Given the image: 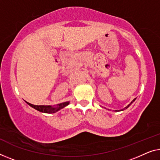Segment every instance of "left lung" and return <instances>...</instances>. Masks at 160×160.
<instances>
[{"instance_id": "8db88e82", "label": "left lung", "mask_w": 160, "mask_h": 160, "mask_svg": "<svg viewBox=\"0 0 160 160\" xmlns=\"http://www.w3.org/2000/svg\"><path fill=\"white\" fill-rule=\"evenodd\" d=\"M135 100H136V98H134V99H133V101H132V103H130V104H129V105H128V106H126V108H128V106H130V105H131V104H132V103H133V101H135ZM121 111H123V110H121Z\"/></svg>"}]
</instances>
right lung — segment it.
I'll use <instances>...</instances> for the list:
<instances>
[{
  "label": "right lung",
  "instance_id": "1",
  "mask_svg": "<svg viewBox=\"0 0 160 160\" xmlns=\"http://www.w3.org/2000/svg\"><path fill=\"white\" fill-rule=\"evenodd\" d=\"M70 102H65V103H62L57 105L56 107H52L51 106H36V105L31 104L29 103H27L30 106H32V108H35L36 110L39 111L40 112H43V113H53L55 112L60 110L64 107L68 106Z\"/></svg>",
  "mask_w": 160,
  "mask_h": 160
}]
</instances>
